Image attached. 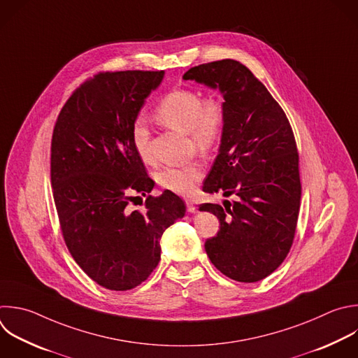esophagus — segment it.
Instances as JSON below:
<instances>
[{
	"label": "esophagus",
	"mask_w": 358,
	"mask_h": 358,
	"mask_svg": "<svg viewBox=\"0 0 358 358\" xmlns=\"http://www.w3.org/2000/svg\"><path fill=\"white\" fill-rule=\"evenodd\" d=\"M185 205H187V210H188L189 213L195 212V209H196V208H195V205H194V202H192L191 199H187V201H185Z\"/></svg>",
	"instance_id": "1"
}]
</instances>
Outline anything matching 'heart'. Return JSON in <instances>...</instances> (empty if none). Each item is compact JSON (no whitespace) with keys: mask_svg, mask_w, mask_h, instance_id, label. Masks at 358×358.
<instances>
[{"mask_svg":"<svg viewBox=\"0 0 358 358\" xmlns=\"http://www.w3.org/2000/svg\"><path fill=\"white\" fill-rule=\"evenodd\" d=\"M156 117L163 125L187 134L192 146L203 155L219 145L226 128V106L217 96L202 98L194 88H174L156 106ZM131 141L135 152L145 162H150V131L142 117L131 128ZM203 177V166L191 162L184 166L166 167L157 174L159 184L178 195H189Z\"/></svg>","mask_w":358,"mask_h":358,"instance_id":"1","label":"heart"}]
</instances>
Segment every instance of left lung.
<instances>
[{
	"label": "left lung",
	"instance_id": "obj_1",
	"mask_svg": "<svg viewBox=\"0 0 358 358\" xmlns=\"http://www.w3.org/2000/svg\"><path fill=\"white\" fill-rule=\"evenodd\" d=\"M184 80L219 88L226 128L203 192L234 195V202L202 203L220 227L205 242L212 264L239 282L274 273L294 242L299 206V155L288 117L266 85L241 62H210L189 69Z\"/></svg>",
	"mask_w": 358,
	"mask_h": 358
}]
</instances>
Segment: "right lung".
Returning a JSON list of instances; mask_svg holds the SVG:
<instances>
[{"label": "right lung", "mask_w": 358, "mask_h": 358, "mask_svg": "<svg viewBox=\"0 0 358 358\" xmlns=\"http://www.w3.org/2000/svg\"><path fill=\"white\" fill-rule=\"evenodd\" d=\"M164 71H101L73 91L53 129L50 180L64 243L98 285L128 291L160 262L164 230L185 213L155 181L131 141V128ZM147 196L143 211L127 205Z\"/></svg>", "instance_id": "1"}]
</instances>
